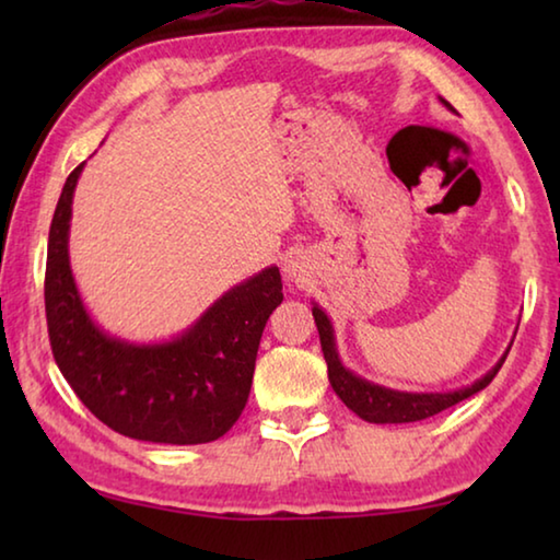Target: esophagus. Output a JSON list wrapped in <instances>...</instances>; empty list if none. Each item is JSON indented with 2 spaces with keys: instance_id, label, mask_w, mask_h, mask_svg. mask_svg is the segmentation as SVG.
Listing matches in <instances>:
<instances>
[{
  "instance_id": "obj_1",
  "label": "esophagus",
  "mask_w": 560,
  "mask_h": 560,
  "mask_svg": "<svg viewBox=\"0 0 560 560\" xmlns=\"http://www.w3.org/2000/svg\"><path fill=\"white\" fill-rule=\"evenodd\" d=\"M283 273H287V279H296L299 273H301V267H299V261H293V259H289V261H283Z\"/></svg>"
}]
</instances>
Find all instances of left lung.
<instances>
[{
    "label": "left lung",
    "instance_id": "8db88e82",
    "mask_svg": "<svg viewBox=\"0 0 560 560\" xmlns=\"http://www.w3.org/2000/svg\"><path fill=\"white\" fill-rule=\"evenodd\" d=\"M440 103L444 108L454 113V108L442 96H440ZM311 311H314V320H316L318 336H320V350H324V358L328 363L330 387H334L336 395L346 402L348 410H353L360 420L373 422V424H402V422L428 420V417L447 410V407L457 405L462 400H467V397L477 395L479 390H485V387L494 381V375L499 373V368L504 365V360L511 350V346H509L504 350V355L497 360V365L481 375L479 381H474L471 385L457 387V390H447V393L393 390V387L365 381V377H360L350 371V368H346L343 360H340L338 346H336L334 324H330L326 311L320 308L318 303H314V308ZM511 343H514V340H511Z\"/></svg>",
    "mask_w": 560,
    "mask_h": 560
}]
</instances>
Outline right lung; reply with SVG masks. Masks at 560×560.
Instances as JSON below:
<instances>
[{
    "instance_id": "right-lung-1",
    "label": "right lung",
    "mask_w": 560,
    "mask_h": 560,
    "mask_svg": "<svg viewBox=\"0 0 560 560\" xmlns=\"http://www.w3.org/2000/svg\"><path fill=\"white\" fill-rule=\"evenodd\" d=\"M83 165L66 179L49 230L44 299L56 365L81 402L130 440H220L249 400L264 326L283 301L279 267L271 264L224 291L167 340L136 343L106 334L81 299L69 257L71 205Z\"/></svg>"
}]
</instances>
